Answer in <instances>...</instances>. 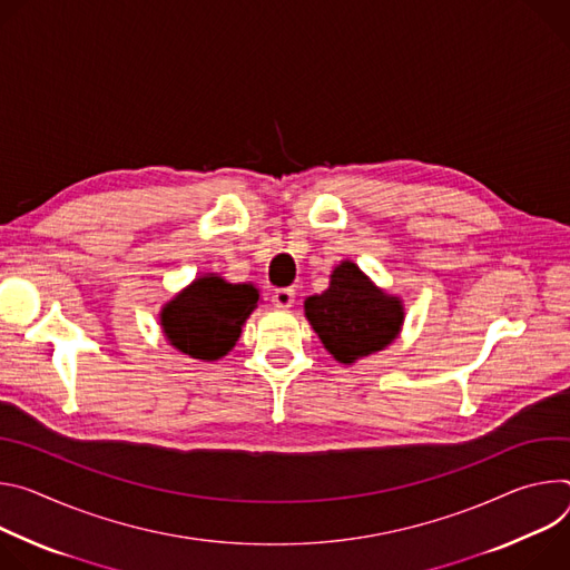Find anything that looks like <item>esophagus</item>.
<instances>
[{"mask_svg":"<svg viewBox=\"0 0 570 570\" xmlns=\"http://www.w3.org/2000/svg\"><path fill=\"white\" fill-rule=\"evenodd\" d=\"M294 296H296V292L292 289V287H278V289H274V294H272V303L276 305V307H292V303H294Z\"/></svg>","mask_w":570,"mask_h":570,"instance_id":"obj_1","label":"esophagus"}]
</instances>
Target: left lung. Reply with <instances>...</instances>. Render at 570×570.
<instances>
[{
    "instance_id": "8db88e82",
    "label": "left lung",
    "mask_w": 570,
    "mask_h": 570,
    "mask_svg": "<svg viewBox=\"0 0 570 570\" xmlns=\"http://www.w3.org/2000/svg\"><path fill=\"white\" fill-rule=\"evenodd\" d=\"M305 317L333 357L348 364L396 337L403 305L375 289L353 263H342L331 276V287L305 301Z\"/></svg>"
}]
</instances>
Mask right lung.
<instances>
[{
	"mask_svg": "<svg viewBox=\"0 0 570 570\" xmlns=\"http://www.w3.org/2000/svg\"><path fill=\"white\" fill-rule=\"evenodd\" d=\"M258 298L253 285H230L215 274L204 276L165 305L163 331L180 353L206 362L219 360L235 346Z\"/></svg>",
	"mask_w": 570,
	"mask_h": 570,
	"instance_id": "obj_1",
	"label": "right lung"
}]
</instances>
